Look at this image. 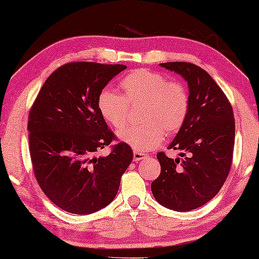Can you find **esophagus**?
<instances>
[{
  "label": "esophagus",
  "mask_w": 259,
  "mask_h": 259,
  "mask_svg": "<svg viewBox=\"0 0 259 259\" xmlns=\"http://www.w3.org/2000/svg\"><path fill=\"white\" fill-rule=\"evenodd\" d=\"M145 158H146V154L145 153H141V152H137V151L133 152V160L134 161L143 160V159H145Z\"/></svg>",
  "instance_id": "34e87169"
}]
</instances>
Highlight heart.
<instances>
[{"label": "heart", "instance_id": "obj_1", "mask_svg": "<svg viewBox=\"0 0 259 259\" xmlns=\"http://www.w3.org/2000/svg\"><path fill=\"white\" fill-rule=\"evenodd\" d=\"M123 95L104 90L98 97V109L102 118L114 128L127 121L130 105L143 104V123L120 130L118 138L136 151L158 147L166 134L182 128L190 111V95L180 82L169 81L160 73L138 69L120 81Z\"/></svg>", "mask_w": 259, "mask_h": 259}]
</instances>
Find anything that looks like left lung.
Returning <instances> with one entry per match:
<instances>
[{
  "label": "left lung",
  "instance_id": "obj_1",
  "mask_svg": "<svg viewBox=\"0 0 259 259\" xmlns=\"http://www.w3.org/2000/svg\"><path fill=\"white\" fill-rule=\"evenodd\" d=\"M187 81L190 111L168 148L182 158L159 152L160 176L152 183L155 200L185 212L203 206L222 189L232 164L235 119L228 98L203 68L190 62L160 63Z\"/></svg>",
  "mask_w": 259,
  "mask_h": 259
}]
</instances>
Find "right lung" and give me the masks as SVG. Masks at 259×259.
Masks as SVG:
<instances>
[{
    "label": "right lung",
    "mask_w": 259,
    "mask_h": 259,
    "mask_svg": "<svg viewBox=\"0 0 259 259\" xmlns=\"http://www.w3.org/2000/svg\"><path fill=\"white\" fill-rule=\"evenodd\" d=\"M125 65L70 62L53 72L29 112V152L44 193L62 210L91 214L111 203L133 159L98 109V97Z\"/></svg>",
    "instance_id": "add662e5"
}]
</instances>
